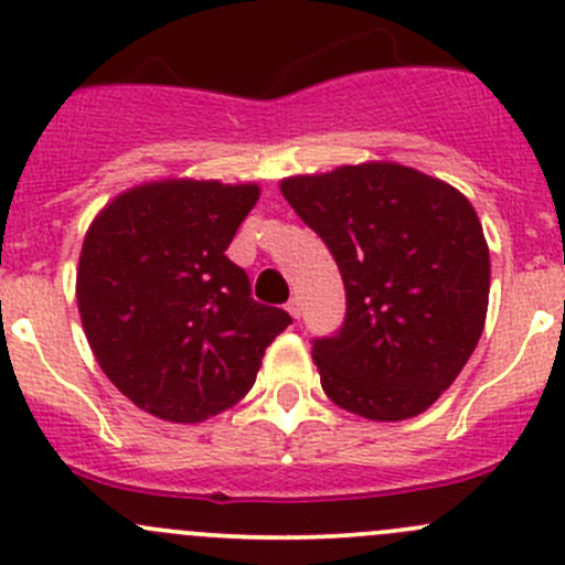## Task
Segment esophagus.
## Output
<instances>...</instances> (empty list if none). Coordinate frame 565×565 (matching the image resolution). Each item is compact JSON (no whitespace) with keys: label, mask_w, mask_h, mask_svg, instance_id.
Returning <instances> with one entry per match:
<instances>
[{"label":"esophagus","mask_w":565,"mask_h":565,"mask_svg":"<svg viewBox=\"0 0 565 565\" xmlns=\"http://www.w3.org/2000/svg\"><path fill=\"white\" fill-rule=\"evenodd\" d=\"M287 311H289V315H292V319H300V315H303V303H300L298 295H295V298H289Z\"/></svg>","instance_id":"obj_1"}]
</instances>
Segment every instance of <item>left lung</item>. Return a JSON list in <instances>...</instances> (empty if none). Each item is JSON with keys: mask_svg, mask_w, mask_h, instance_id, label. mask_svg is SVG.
<instances>
[{"mask_svg": "<svg viewBox=\"0 0 565 565\" xmlns=\"http://www.w3.org/2000/svg\"><path fill=\"white\" fill-rule=\"evenodd\" d=\"M281 193L347 289L341 330L311 347L322 391L369 420L429 409L487 322L489 246L470 199L393 161L284 177Z\"/></svg>", "mask_w": 565, "mask_h": 565, "instance_id": "8db88e82", "label": "left lung"}]
</instances>
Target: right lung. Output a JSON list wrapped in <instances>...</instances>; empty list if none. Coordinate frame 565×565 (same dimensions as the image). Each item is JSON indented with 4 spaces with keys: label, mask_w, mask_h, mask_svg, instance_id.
<instances>
[{
    "label": "right lung",
    "mask_w": 565,
    "mask_h": 565,
    "mask_svg": "<svg viewBox=\"0 0 565 565\" xmlns=\"http://www.w3.org/2000/svg\"><path fill=\"white\" fill-rule=\"evenodd\" d=\"M256 199V182H141L84 235L76 303L89 350L117 391L156 418L202 424L235 407L292 322L256 303L226 256Z\"/></svg>",
    "instance_id": "obj_1"
}]
</instances>
